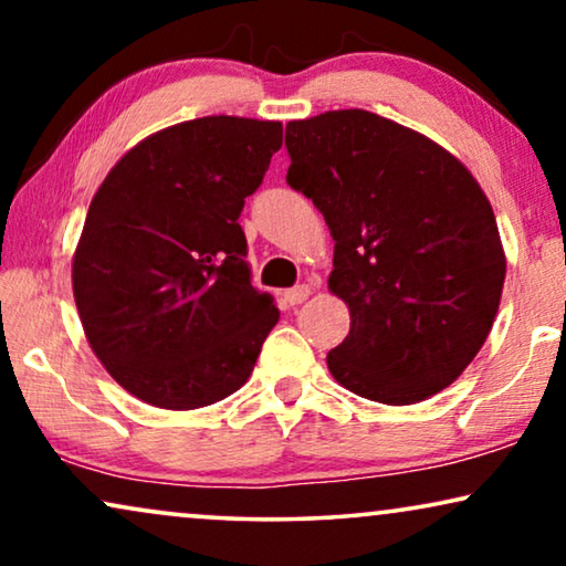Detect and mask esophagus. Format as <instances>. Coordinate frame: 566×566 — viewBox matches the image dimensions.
<instances>
[{"mask_svg":"<svg viewBox=\"0 0 566 566\" xmlns=\"http://www.w3.org/2000/svg\"><path fill=\"white\" fill-rule=\"evenodd\" d=\"M312 296V285H296V289H289L283 293V298H285V304H291V306H298V304H304V301Z\"/></svg>","mask_w":566,"mask_h":566,"instance_id":"esophagus-1","label":"esophagus"}]
</instances>
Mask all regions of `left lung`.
Returning <instances> with one entry per match:
<instances>
[{
  "label": "left lung",
  "instance_id": "left-lung-1",
  "mask_svg": "<svg viewBox=\"0 0 566 566\" xmlns=\"http://www.w3.org/2000/svg\"><path fill=\"white\" fill-rule=\"evenodd\" d=\"M285 146V182L327 221V285L350 312L329 374L391 407L436 397L482 350L505 285L482 185L420 130L358 107L291 120Z\"/></svg>",
  "mask_w": 566,
  "mask_h": 566
}]
</instances>
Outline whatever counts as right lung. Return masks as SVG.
Returning a JSON list of instances; mask_svg holds the SVG:
<instances>
[{"instance_id":"add662e5","label":"right lung","mask_w":566,"mask_h":566,"mask_svg":"<svg viewBox=\"0 0 566 566\" xmlns=\"http://www.w3.org/2000/svg\"><path fill=\"white\" fill-rule=\"evenodd\" d=\"M281 146V120H182L123 154L92 198L76 312L97 360L146 405L200 409L252 376L281 312L252 285L239 213Z\"/></svg>"}]
</instances>
